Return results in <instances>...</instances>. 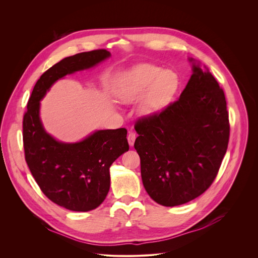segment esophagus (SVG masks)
Here are the masks:
<instances>
[{
    "label": "esophagus",
    "instance_id": "34e87169",
    "mask_svg": "<svg viewBox=\"0 0 258 258\" xmlns=\"http://www.w3.org/2000/svg\"><path fill=\"white\" fill-rule=\"evenodd\" d=\"M136 138H137V134L135 132H130L128 135H127V141H128V144L130 146H134V143L136 141Z\"/></svg>",
    "mask_w": 258,
    "mask_h": 258
}]
</instances>
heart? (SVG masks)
<instances>
[{
  "label": "heart",
  "instance_id": "1",
  "mask_svg": "<svg viewBox=\"0 0 258 258\" xmlns=\"http://www.w3.org/2000/svg\"><path fill=\"white\" fill-rule=\"evenodd\" d=\"M179 80L172 70L145 64L132 70L122 84L119 98L134 102L143 98L142 112L152 114L165 108L177 91Z\"/></svg>",
  "mask_w": 258,
  "mask_h": 258
}]
</instances>
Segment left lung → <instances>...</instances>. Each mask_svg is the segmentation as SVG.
I'll use <instances>...</instances> for the list:
<instances>
[{"mask_svg":"<svg viewBox=\"0 0 258 258\" xmlns=\"http://www.w3.org/2000/svg\"><path fill=\"white\" fill-rule=\"evenodd\" d=\"M135 130L147 193L163 206L185 204L211 186L227 152L224 90L208 69L193 62V75L179 98L160 112L140 117Z\"/></svg>","mask_w":258,"mask_h":258,"instance_id":"left-lung-1","label":"left lung"}]
</instances>
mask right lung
<instances>
[{"mask_svg":"<svg viewBox=\"0 0 258 258\" xmlns=\"http://www.w3.org/2000/svg\"><path fill=\"white\" fill-rule=\"evenodd\" d=\"M110 56L105 49L62 59L36 82L23 116L25 161L42 192L54 203L72 211H90L106 198L111 164L128 151L125 128L97 131L84 141H56L43 127L40 101L51 86L66 75L95 66Z\"/></svg>","mask_w":258,"mask_h":258,"instance_id":"1","label":"right lung"}]
</instances>
